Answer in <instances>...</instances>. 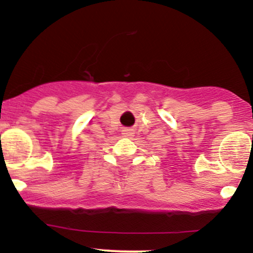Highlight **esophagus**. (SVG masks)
<instances>
[{"instance_id": "obj_1", "label": "esophagus", "mask_w": 253, "mask_h": 253, "mask_svg": "<svg viewBox=\"0 0 253 253\" xmlns=\"http://www.w3.org/2000/svg\"><path fill=\"white\" fill-rule=\"evenodd\" d=\"M124 135L130 136V135H131V131H130V130H124Z\"/></svg>"}]
</instances>
